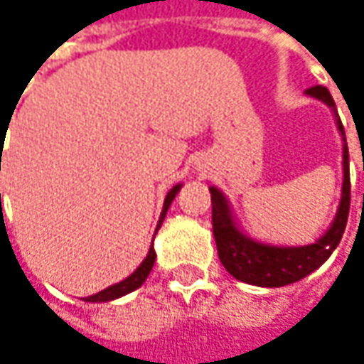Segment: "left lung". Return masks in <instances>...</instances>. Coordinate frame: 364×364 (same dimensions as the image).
Listing matches in <instances>:
<instances>
[{
	"instance_id": "left-lung-1",
	"label": "left lung",
	"mask_w": 364,
	"mask_h": 364,
	"mask_svg": "<svg viewBox=\"0 0 364 364\" xmlns=\"http://www.w3.org/2000/svg\"><path fill=\"white\" fill-rule=\"evenodd\" d=\"M310 97L321 99L328 107L335 109V101L325 86H312L306 90ZM339 132L346 141V132L341 122L337 119ZM210 200H213V236L217 242V253L223 263V267L238 280L255 284V287H284L291 282H297L312 274L316 267H321L327 261L335 247L339 245L348 213H350V160H348V145H343V189H341V202L337 217L328 232L308 247H269L255 242L238 232L230 206L223 198V193L215 187H210Z\"/></svg>"
}]
</instances>
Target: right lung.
I'll return each instance as SVG.
<instances>
[{
	"mask_svg": "<svg viewBox=\"0 0 364 364\" xmlns=\"http://www.w3.org/2000/svg\"><path fill=\"white\" fill-rule=\"evenodd\" d=\"M181 189V185H175L171 191H168V196H166V200H164V210H162V215H160V223H158V228L162 225V221H164V215H166V210H168V206H171V202L175 200V196H177V191ZM154 261H156V251L154 249H149V253L145 257V261L126 278V280H122V282H117V284H113L109 289H105V291H101V293H97V295H90V297H86L84 301H111V299H117V297H122V295H126V293H130V291H134V289H139L143 282H145V278L149 276V272H151V267H154Z\"/></svg>",
	"mask_w": 364,
	"mask_h": 364,
	"instance_id": "1",
	"label": "right lung"
}]
</instances>
